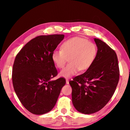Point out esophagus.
<instances>
[{"mask_svg": "<svg viewBox=\"0 0 130 130\" xmlns=\"http://www.w3.org/2000/svg\"><path fill=\"white\" fill-rule=\"evenodd\" d=\"M66 83H67V84H69V80L68 79H66Z\"/></svg>", "mask_w": 130, "mask_h": 130, "instance_id": "34e87169", "label": "esophagus"}]
</instances>
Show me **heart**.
Returning <instances> with one entry per match:
<instances>
[{
	"label": "heart",
	"instance_id": "b5f03b06",
	"mask_svg": "<svg viewBox=\"0 0 130 130\" xmlns=\"http://www.w3.org/2000/svg\"><path fill=\"white\" fill-rule=\"evenodd\" d=\"M61 50H56L52 54V60L58 68H62L69 58V63L61 70L59 75L70 78L79 70H87L93 64L97 54L95 44L81 37H74L63 42Z\"/></svg>",
	"mask_w": 130,
	"mask_h": 130
}]
</instances>
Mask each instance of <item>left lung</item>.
Returning a JSON list of instances; mask_svg holds the SVG:
<instances>
[{"label": "left lung", "instance_id": "1", "mask_svg": "<svg viewBox=\"0 0 130 130\" xmlns=\"http://www.w3.org/2000/svg\"><path fill=\"white\" fill-rule=\"evenodd\" d=\"M94 41L98 52L93 64L84 73L69 81L74 107L84 114L102 109L113 96L119 80L116 53L100 39Z\"/></svg>", "mask_w": 130, "mask_h": 130}]
</instances>
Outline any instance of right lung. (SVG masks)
Returning a JSON list of instances; mask_svg holds the SVG:
<instances>
[{"label":"right lung","mask_w":130,"mask_h":130,"mask_svg":"<svg viewBox=\"0 0 130 130\" xmlns=\"http://www.w3.org/2000/svg\"><path fill=\"white\" fill-rule=\"evenodd\" d=\"M64 38L63 34L40 36L24 46L15 57L12 84L18 98L26 109L42 115L53 108L64 86V78L57 75L52 54Z\"/></svg>","instance_id":"1"}]
</instances>
